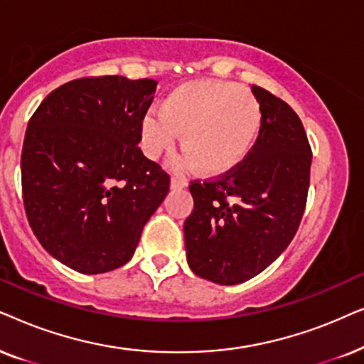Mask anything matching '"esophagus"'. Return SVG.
Wrapping results in <instances>:
<instances>
[{"mask_svg":"<svg viewBox=\"0 0 364 364\" xmlns=\"http://www.w3.org/2000/svg\"><path fill=\"white\" fill-rule=\"evenodd\" d=\"M186 185V179L183 176H178V174L171 176V190H181V188H185Z\"/></svg>","mask_w":364,"mask_h":364,"instance_id":"obj_1","label":"esophagus"}]
</instances>
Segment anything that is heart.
<instances>
[{"mask_svg": "<svg viewBox=\"0 0 364 364\" xmlns=\"http://www.w3.org/2000/svg\"><path fill=\"white\" fill-rule=\"evenodd\" d=\"M263 108L253 91L231 81H188L164 96L159 111L141 119V148L149 159L169 151L181 133L179 159L206 176L238 168L258 141Z\"/></svg>", "mask_w": 364, "mask_h": 364, "instance_id": "heart-1", "label": "heart"}]
</instances>
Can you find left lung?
I'll list each match as a JSON object with an SVG mask.
<instances>
[{
    "instance_id": "1",
    "label": "left lung",
    "mask_w": 364,
    "mask_h": 364,
    "mask_svg": "<svg viewBox=\"0 0 364 364\" xmlns=\"http://www.w3.org/2000/svg\"><path fill=\"white\" fill-rule=\"evenodd\" d=\"M263 108L253 151L230 173L191 181L185 221L193 273L218 284L245 283L288 248L306 208L311 146L291 106L251 86Z\"/></svg>"
}]
</instances>
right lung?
Returning <instances> with one entry per match:
<instances>
[{
	"instance_id": "right-lung-1",
	"label": "right lung",
	"mask_w": 364,
	"mask_h": 364,
	"mask_svg": "<svg viewBox=\"0 0 364 364\" xmlns=\"http://www.w3.org/2000/svg\"><path fill=\"white\" fill-rule=\"evenodd\" d=\"M156 85L80 77L51 91L28 123L24 211L43 248L77 273L128 263L168 195L169 174L138 146Z\"/></svg>"
}]
</instances>
